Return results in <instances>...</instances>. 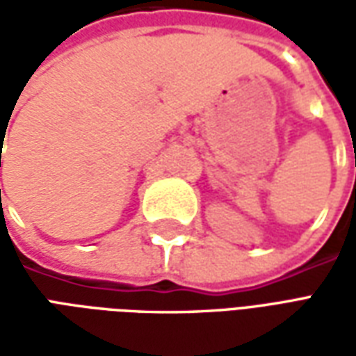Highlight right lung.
<instances>
[{
    "mask_svg": "<svg viewBox=\"0 0 356 356\" xmlns=\"http://www.w3.org/2000/svg\"><path fill=\"white\" fill-rule=\"evenodd\" d=\"M0 158H1V154H0Z\"/></svg>",
    "mask_w": 356,
    "mask_h": 356,
    "instance_id": "obj_1",
    "label": "right lung"
}]
</instances>
